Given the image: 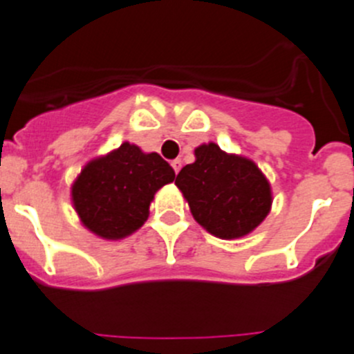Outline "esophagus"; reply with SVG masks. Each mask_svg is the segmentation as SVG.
Instances as JSON below:
<instances>
[{"label": "esophagus", "instance_id": "obj_1", "mask_svg": "<svg viewBox=\"0 0 354 354\" xmlns=\"http://www.w3.org/2000/svg\"><path fill=\"white\" fill-rule=\"evenodd\" d=\"M171 166H173V169H174V173H180V169H181V160L180 159H174L173 162H171Z\"/></svg>", "mask_w": 354, "mask_h": 354}]
</instances>
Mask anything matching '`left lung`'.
Returning <instances> with one entry per match:
<instances>
[{
	"instance_id": "left-lung-1",
	"label": "left lung",
	"mask_w": 354,
	"mask_h": 354,
	"mask_svg": "<svg viewBox=\"0 0 354 354\" xmlns=\"http://www.w3.org/2000/svg\"><path fill=\"white\" fill-rule=\"evenodd\" d=\"M178 188L194 219L221 240L252 233L272 207L266 174L248 157L227 154L214 142L195 149V162L178 173Z\"/></svg>"
}]
</instances>
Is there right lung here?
I'll return each instance as SVG.
<instances>
[{"label": "right lung", "mask_w": 354, "mask_h": 354, "mask_svg": "<svg viewBox=\"0 0 354 354\" xmlns=\"http://www.w3.org/2000/svg\"><path fill=\"white\" fill-rule=\"evenodd\" d=\"M174 171L157 152L123 142L88 160L71 185L80 223L102 240H123L144 226L156 192L174 181Z\"/></svg>", "instance_id": "add662e5"}]
</instances>
